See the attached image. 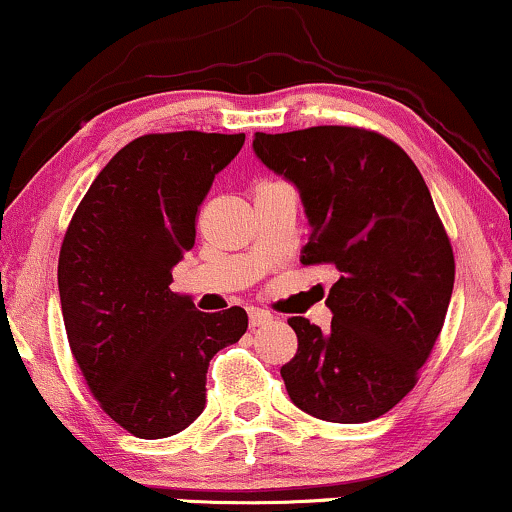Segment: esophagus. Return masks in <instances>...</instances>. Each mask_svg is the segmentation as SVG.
I'll return each instance as SVG.
<instances>
[{
  "label": "esophagus",
  "mask_w": 512,
  "mask_h": 512,
  "mask_svg": "<svg viewBox=\"0 0 512 512\" xmlns=\"http://www.w3.org/2000/svg\"><path fill=\"white\" fill-rule=\"evenodd\" d=\"M248 319H250V328H260V326H267V323H271L274 316H271L269 312H264V309L252 307V309H248Z\"/></svg>",
  "instance_id": "1"
}]
</instances>
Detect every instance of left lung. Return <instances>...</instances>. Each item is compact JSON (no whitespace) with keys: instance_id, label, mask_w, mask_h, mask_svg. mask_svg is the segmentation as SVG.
I'll return each instance as SVG.
<instances>
[{"instance_id":"1","label":"left lung","mask_w":512,"mask_h":512,"mask_svg":"<svg viewBox=\"0 0 512 512\" xmlns=\"http://www.w3.org/2000/svg\"><path fill=\"white\" fill-rule=\"evenodd\" d=\"M252 151L300 191L312 226L302 264L340 271L326 333L288 319V397L328 423L380 418L416 385L454 290V250L428 184L394 141L359 127L257 132Z\"/></svg>"}]
</instances>
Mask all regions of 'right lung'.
<instances>
[{"label": "right lung", "mask_w": 512, "mask_h": 512, "mask_svg": "<svg viewBox=\"0 0 512 512\" xmlns=\"http://www.w3.org/2000/svg\"><path fill=\"white\" fill-rule=\"evenodd\" d=\"M245 134H146L120 148L84 193L58 257L73 357L101 409L141 439L186 430L205 409V373L248 314L198 312L172 293L196 243V215Z\"/></svg>", "instance_id": "1"}]
</instances>
